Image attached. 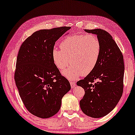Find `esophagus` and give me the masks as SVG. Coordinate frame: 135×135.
Here are the masks:
<instances>
[{
  "mask_svg": "<svg viewBox=\"0 0 135 135\" xmlns=\"http://www.w3.org/2000/svg\"><path fill=\"white\" fill-rule=\"evenodd\" d=\"M70 85L72 88H73L76 87V83L73 81H70Z\"/></svg>",
  "mask_w": 135,
  "mask_h": 135,
  "instance_id": "34e87169",
  "label": "esophagus"
}]
</instances>
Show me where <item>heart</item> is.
<instances>
[{
	"label": "heart",
	"mask_w": 135,
	"mask_h": 135,
	"mask_svg": "<svg viewBox=\"0 0 135 135\" xmlns=\"http://www.w3.org/2000/svg\"><path fill=\"white\" fill-rule=\"evenodd\" d=\"M61 50L54 47L51 51L53 61L58 69L63 70L64 75L70 80L87 75L93 71L99 61L101 44L94 35H72L60 43Z\"/></svg>",
	"instance_id": "b5f03b06"
}]
</instances>
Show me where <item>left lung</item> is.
<instances>
[{"label": "left lung", "mask_w": 135, "mask_h": 135, "mask_svg": "<svg viewBox=\"0 0 135 135\" xmlns=\"http://www.w3.org/2000/svg\"><path fill=\"white\" fill-rule=\"evenodd\" d=\"M85 31L97 35L101 44V53L94 69L84 79L77 82V85L85 91L79 104L84 114L99 118L112 111L121 98L124 88V58L108 32L101 29ZM96 80L97 83L94 82Z\"/></svg>", "instance_id": "left-lung-1"}]
</instances>
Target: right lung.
I'll return each instance as SVG.
<instances>
[{
  "label": "right lung",
  "instance_id": "right-lung-1",
  "mask_svg": "<svg viewBox=\"0 0 135 135\" xmlns=\"http://www.w3.org/2000/svg\"><path fill=\"white\" fill-rule=\"evenodd\" d=\"M70 28L39 30L20 47L15 72L16 84L26 108L39 118H48L57 113L62 98L71 88L51 57L56 41Z\"/></svg>",
  "mask_w": 135,
  "mask_h": 135
}]
</instances>
